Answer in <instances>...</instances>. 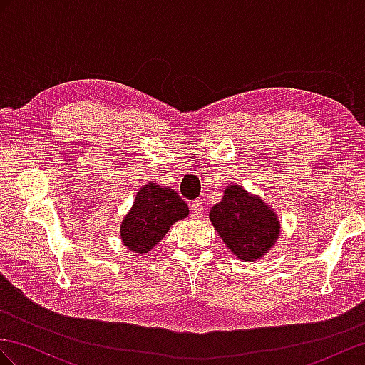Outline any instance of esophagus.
<instances>
[{
  "mask_svg": "<svg viewBox=\"0 0 365 365\" xmlns=\"http://www.w3.org/2000/svg\"><path fill=\"white\" fill-rule=\"evenodd\" d=\"M203 203L200 202V200H194L192 203H191V212H192V216L194 217H200L202 214H203Z\"/></svg>",
  "mask_w": 365,
  "mask_h": 365,
  "instance_id": "esophagus-1",
  "label": "esophagus"
}]
</instances>
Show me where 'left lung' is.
Masks as SVG:
<instances>
[{
    "label": "left lung",
    "mask_w": 365,
    "mask_h": 365,
    "mask_svg": "<svg viewBox=\"0 0 365 365\" xmlns=\"http://www.w3.org/2000/svg\"><path fill=\"white\" fill-rule=\"evenodd\" d=\"M210 220L231 253L245 262L262 259L280 235L273 208L240 185L225 186L222 200L210 210Z\"/></svg>",
    "instance_id": "left-lung-1"
}]
</instances>
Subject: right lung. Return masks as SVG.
I'll return each instance as SVG.
<instances>
[{
	"mask_svg": "<svg viewBox=\"0 0 365 365\" xmlns=\"http://www.w3.org/2000/svg\"><path fill=\"white\" fill-rule=\"evenodd\" d=\"M190 208L171 188L146 183L138 190L133 207L121 220L120 239L133 253L145 255L160 242L177 220L186 219Z\"/></svg>",
	"mask_w": 365,
	"mask_h": 365,
	"instance_id": "obj_1",
	"label": "right lung"
}]
</instances>
